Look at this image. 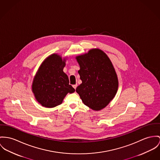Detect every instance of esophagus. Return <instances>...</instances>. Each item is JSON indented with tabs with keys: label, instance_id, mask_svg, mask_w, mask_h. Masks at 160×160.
<instances>
[{
	"label": "esophagus",
	"instance_id": "34e87169",
	"mask_svg": "<svg viewBox=\"0 0 160 160\" xmlns=\"http://www.w3.org/2000/svg\"><path fill=\"white\" fill-rule=\"evenodd\" d=\"M72 86L74 87V89H76V88H77V84H75V85H74Z\"/></svg>",
	"mask_w": 160,
	"mask_h": 160
}]
</instances>
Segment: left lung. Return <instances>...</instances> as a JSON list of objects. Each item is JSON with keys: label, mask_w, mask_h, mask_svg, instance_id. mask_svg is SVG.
Here are the masks:
<instances>
[{"label": "left lung", "mask_w": 160, "mask_h": 160, "mask_svg": "<svg viewBox=\"0 0 160 160\" xmlns=\"http://www.w3.org/2000/svg\"><path fill=\"white\" fill-rule=\"evenodd\" d=\"M82 83L76 88L84 104L94 110L105 108L114 98L118 80L108 56L101 50H90L76 57Z\"/></svg>", "instance_id": "left-lung-1"}]
</instances>
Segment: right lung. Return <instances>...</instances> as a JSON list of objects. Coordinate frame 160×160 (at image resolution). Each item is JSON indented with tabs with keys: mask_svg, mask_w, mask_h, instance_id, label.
<instances>
[{
	"mask_svg": "<svg viewBox=\"0 0 160 160\" xmlns=\"http://www.w3.org/2000/svg\"><path fill=\"white\" fill-rule=\"evenodd\" d=\"M65 60L57 54L46 58L39 67L34 78L32 91L37 101L42 106L53 108L60 105L68 93L75 89L63 72Z\"/></svg>",
	"mask_w": 160,
	"mask_h": 160,
	"instance_id": "right-lung-1",
	"label": "right lung"
}]
</instances>
